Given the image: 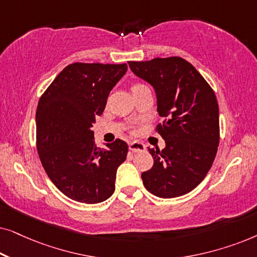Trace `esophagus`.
<instances>
[{"label": "esophagus", "instance_id": "34e87169", "mask_svg": "<svg viewBox=\"0 0 257 257\" xmlns=\"http://www.w3.org/2000/svg\"><path fill=\"white\" fill-rule=\"evenodd\" d=\"M128 147L130 150L132 151V152H142V151L145 150V145L139 142H132L128 144Z\"/></svg>", "mask_w": 257, "mask_h": 257}]
</instances>
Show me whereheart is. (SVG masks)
Instances as JSON below:
<instances>
[{"instance_id": "heart-1", "label": "heart", "mask_w": 257, "mask_h": 257, "mask_svg": "<svg viewBox=\"0 0 257 257\" xmlns=\"http://www.w3.org/2000/svg\"><path fill=\"white\" fill-rule=\"evenodd\" d=\"M137 85H139V84H137Z\"/></svg>"}]
</instances>
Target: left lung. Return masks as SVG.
Instances as JSON below:
<instances>
[{"mask_svg":"<svg viewBox=\"0 0 257 257\" xmlns=\"http://www.w3.org/2000/svg\"><path fill=\"white\" fill-rule=\"evenodd\" d=\"M132 72L154 87L158 113L165 120L156 131L164 150L149 149L154 164L142 174L147 191L170 199L187 194L212 167L220 142L219 105L206 79L181 57L128 62Z\"/></svg>","mask_w":257,"mask_h":257,"instance_id":"obj_1","label":"left lung"}]
</instances>
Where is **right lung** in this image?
I'll use <instances>...</instances> for the list:
<instances>
[{
  "label": "right lung",
  "mask_w": 257,
  "mask_h": 257,
  "mask_svg": "<svg viewBox=\"0 0 257 257\" xmlns=\"http://www.w3.org/2000/svg\"><path fill=\"white\" fill-rule=\"evenodd\" d=\"M126 70L125 63H73L59 72L38 101L41 163L56 187L75 201L103 202L114 192L117 168L126 160L128 146L115 139L107 149H98L91 127Z\"/></svg>",
  "instance_id": "1"
}]
</instances>
